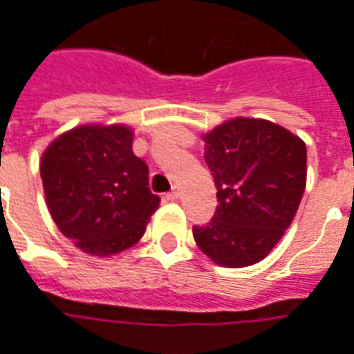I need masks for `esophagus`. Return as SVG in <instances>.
Masks as SVG:
<instances>
[{"label": "esophagus", "mask_w": 354, "mask_h": 354, "mask_svg": "<svg viewBox=\"0 0 354 354\" xmlns=\"http://www.w3.org/2000/svg\"><path fill=\"white\" fill-rule=\"evenodd\" d=\"M178 197H180V187H178V185H174V187H172V189H170V192L167 193V199H169V201H176Z\"/></svg>", "instance_id": "34e87169"}]
</instances>
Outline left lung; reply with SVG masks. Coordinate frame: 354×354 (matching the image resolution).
Instances as JSON below:
<instances>
[{"label": "left lung", "mask_w": 354, "mask_h": 354, "mask_svg": "<svg viewBox=\"0 0 354 354\" xmlns=\"http://www.w3.org/2000/svg\"><path fill=\"white\" fill-rule=\"evenodd\" d=\"M214 176V218L195 225V243L223 267L254 266L271 252L299 207L307 178L304 140L266 119L235 117L205 136Z\"/></svg>", "instance_id": "left-lung-1"}]
</instances>
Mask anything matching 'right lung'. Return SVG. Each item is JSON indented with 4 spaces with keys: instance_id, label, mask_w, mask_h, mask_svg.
I'll use <instances>...</instances> for the list:
<instances>
[{
    "instance_id": "1",
    "label": "right lung",
    "mask_w": 354,
    "mask_h": 354,
    "mask_svg": "<svg viewBox=\"0 0 354 354\" xmlns=\"http://www.w3.org/2000/svg\"><path fill=\"white\" fill-rule=\"evenodd\" d=\"M124 124H83L60 134L41 157L47 207L62 235L93 256L136 245L161 199L149 169L132 153Z\"/></svg>"
}]
</instances>
